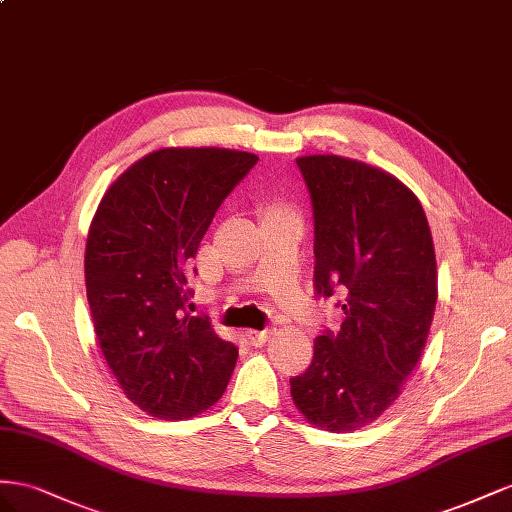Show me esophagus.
<instances>
[{"label": "esophagus", "mask_w": 512, "mask_h": 512, "mask_svg": "<svg viewBox=\"0 0 512 512\" xmlns=\"http://www.w3.org/2000/svg\"><path fill=\"white\" fill-rule=\"evenodd\" d=\"M274 334V328H266V330H251L248 332V341L253 345H264Z\"/></svg>", "instance_id": "1"}]
</instances>
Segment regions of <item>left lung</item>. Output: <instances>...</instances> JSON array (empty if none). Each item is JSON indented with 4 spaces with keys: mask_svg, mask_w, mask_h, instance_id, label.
<instances>
[{
    "mask_svg": "<svg viewBox=\"0 0 512 512\" xmlns=\"http://www.w3.org/2000/svg\"><path fill=\"white\" fill-rule=\"evenodd\" d=\"M315 221V291H339V332L315 339L313 360L291 377L302 416L332 433L356 431L399 399L425 349L437 302L433 238L418 197L360 160H296Z\"/></svg>",
    "mask_w": 512,
    "mask_h": 512,
    "instance_id": "1",
    "label": "left lung"
}]
</instances>
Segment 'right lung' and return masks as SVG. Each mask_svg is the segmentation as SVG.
<instances>
[{
    "instance_id": "add662e5",
    "label": "right lung",
    "mask_w": 512,
    "mask_h": 512,
    "mask_svg": "<svg viewBox=\"0 0 512 512\" xmlns=\"http://www.w3.org/2000/svg\"><path fill=\"white\" fill-rule=\"evenodd\" d=\"M257 156L163 148L130 165L102 197L85 244V289L100 352L126 397L163 420L223 397L238 347L186 302L188 264L216 210Z\"/></svg>"
}]
</instances>
